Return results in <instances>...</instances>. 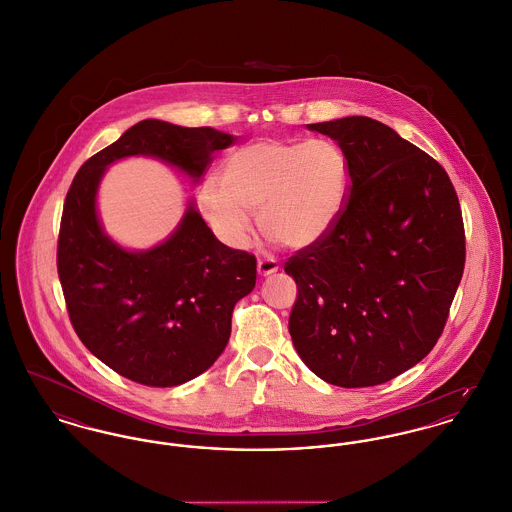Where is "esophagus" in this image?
I'll list each match as a JSON object with an SVG mask.
<instances>
[{
	"label": "esophagus",
	"instance_id": "34e87169",
	"mask_svg": "<svg viewBox=\"0 0 512 512\" xmlns=\"http://www.w3.org/2000/svg\"><path fill=\"white\" fill-rule=\"evenodd\" d=\"M257 271L261 276H269L272 272L278 271V263H276V259H272V257H261L259 261H257Z\"/></svg>",
	"mask_w": 512,
	"mask_h": 512
}]
</instances>
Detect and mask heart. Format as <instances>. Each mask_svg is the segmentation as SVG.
Returning <instances> with one entry per match:
<instances>
[{
  "mask_svg": "<svg viewBox=\"0 0 512 512\" xmlns=\"http://www.w3.org/2000/svg\"><path fill=\"white\" fill-rule=\"evenodd\" d=\"M348 185V158L334 141L259 139L224 160L220 181L199 185L197 205L230 245L247 241L249 212H257L259 230L269 240L300 249L331 230Z\"/></svg>",
  "mask_w": 512,
  "mask_h": 512,
  "instance_id": "obj_1",
  "label": "heart"
}]
</instances>
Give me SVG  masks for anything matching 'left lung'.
<instances>
[{"mask_svg": "<svg viewBox=\"0 0 512 512\" xmlns=\"http://www.w3.org/2000/svg\"><path fill=\"white\" fill-rule=\"evenodd\" d=\"M307 127L340 145L350 185L331 230L284 265L298 286L288 331L323 381L383 385L423 360L447 325L466 261L458 195L435 158L381 121Z\"/></svg>", "mask_w": 512, "mask_h": 512, "instance_id": "1", "label": "left lung"}]
</instances>
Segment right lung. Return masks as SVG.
<instances>
[{
  "label": "right lung",
  "mask_w": 512,
  "mask_h": 512,
  "mask_svg": "<svg viewBox=\"0 0 512 512\" xmlns=\"http://www.w3.org/2000/svg\"><path fill=\"white\" fill-rule=\"evenodd\" d=\"M234 135L212 127L143 120L91 156L73 178L61 214L58 274L71 325L92 354L121 377L176 387L224 352L236 303L255 288V255L216 240L201 214L149 251H125L96 216V189L108 164L156 156L201 178Z\"/></svg>",
  "instance_id": "1"
}]
</instances>
